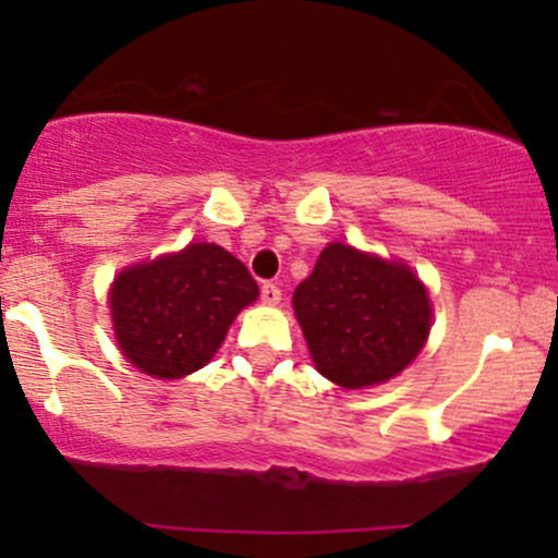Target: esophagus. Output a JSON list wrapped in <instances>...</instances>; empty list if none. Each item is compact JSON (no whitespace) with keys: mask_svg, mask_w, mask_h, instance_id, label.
<instances>
[{"mask_svg":"<svg viewBox=\"0 0 558 558\" xmlns=\"http://www.w3.org/2000/svg\"><path fill=\"white\" fill-rule=\"evenodd\" d=\"M259 296H262V304L275 306V304H278V301H280V288L275 286V283H265V286H262Z\"/></svg>","mask_w":558,"mask_h":558,"instance_id":"obj_1","label":"esophagus"}]
</instances>
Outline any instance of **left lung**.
<instances>
[{
  "label": "left lung",
  "instance_id": "left-lung-1",
  "mask_svg": "<svg viewBox=\"0 0 558 558\" xmlns=\"http://www.w3.org/2000/svg\"><path fill=\"white\" fill-rule=\"evenodd\" d=\"M310 354L343 388L386 383L414 362L430 332V299L399 262L328 243L315 270L293 291Z\"/></svg>",
  "mask_w": 558,
  "mask_h": 558
}]
</instances>
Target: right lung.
I'll return each instance as SVG.
<instances>
[{
	"mask_svg": "<svg viewBox=\"0 0 558 558\" xmlns=\"http://www.w3.org/2000/svg\"><path fill=\"white\" fill-rule=\"evenodd\" d=\"M257 296L243 262L215 243H191L114 278V336L141 373L183 377L213 360L230 323Z\"/></svg>",
	"mask_w": 558,
	"mask_h": 558,
	"instance_id": "1",
	"label": "right lung"
}]
</instances>
